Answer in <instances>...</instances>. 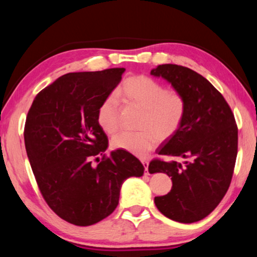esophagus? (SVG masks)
I'll list each match as a JSON object with an SVG mask.
<instances>
[{
  "mask_svg": "<svg viewBox=\"0 0 257 257\" xmlns=\"http://www.w3.org/2000/svg\"><path fill=\"white\" fill-rule=\"evenodd\" d=\"M142 163H143V165H144V168H145V173L147 175V173H149V161L147 160H142Z\"/></svg>",
  "mask_w": 257,
  "mask_h": 257,
  "instance_id": "esophagus-1",
  "label": "esophagus"
}]
</instances>
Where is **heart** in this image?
<instances>
[{"mask_svg":"<svg viewBox=\"0 0 257 257\" xmlns=\"http://www.w3.org/2000/svg\"><path fill=\"white\" fill-rule=\"evenodd\" d=\"M142 110L138 133H121L112 141L114 149L144 156L160 141L172 137L184 122L187 102L180 90L167 88L149 75L128 77L115 90L114 96L102 102L97 111V123L104 133L113 136L120 129L119 102Z\"/></svg>","mask_w":257,"mask_h":257,"instance_id":"obj_1","label":"heart"}]
</instances>
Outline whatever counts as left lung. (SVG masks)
Wrapping results in <instances>:
<instances>
[{"instance_id": "obj_1", "label": "left lung", "mask_w": 257, "mask_h": 257, "mask_svg": "<svg viewBox=\"0 0 257 257\" xmlns=\"http://www.w3.org/2000/svg\"><path fill=\"white\" fill-rule=\"evenodd\" d=\"M151 75L162 77L184 94L186 115L179 130L164 142L149 171L171 177L172 188L154 198L169 219L193 223L206 217L222 201L232 179L238 152L234 115L219 90L203 76L178 64H160Z\"/></svg>"}]
</instances>
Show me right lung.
Segmentation results:
<instances>
[{
	"label": "right lung",
	"mask_w": 257,
	"mask_h": 257,
	"mask_svg": "<svg viewBox=\"0 0 257 257\" xmlns=\"http://www.w3.org/2000/svg\"><path fill=\"white\" fill-rule=\"evenodd\" d=\"M124 70L67 73L36 95L26 118L25 146L38 188L51 210L71 224L105 219L118 206L122 182L144 173L127 151L105 154L108 139L97 123L99 105Z\"/></svg>",
	"instance_id": "1"
}]
</instances>
